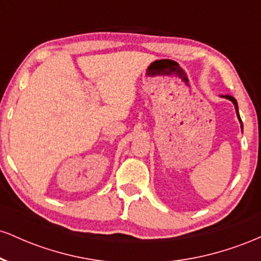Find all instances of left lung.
I'll return each instance as SVG.
<instances>
[{
  "label": "left lung",
  "instance_id": "8db88e82",
  "mask_svg": "<svg viewBox=\"0 0 261 261\" xmlns=\"http://www.w3.org/2000/svg\"><path fill=\"white\" fill-rule=\"evenodd\" d=\"M221 98H226V99L230 100L233 103V106H234V109H236V113H237V118H238L239 122H241V128H242V133H243V124H242V119H241V115H239V109H238V103H237L236 98H233L232 95H220Z\"/></svg>",
  "mask_w": 261,
  "mask_h": 261
}]
</instances>
